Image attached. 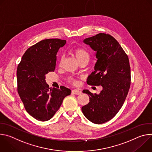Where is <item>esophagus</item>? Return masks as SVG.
<instances>
[{
	"label": "esophagus",
	"instance_id": "esophagus-1",
	"mask_svg": "<svg viewBox=\"0 0 152 152\" xmlns=\"http://www.w3.org/2000/svg\"><path fill=\"white\" fill-rule=\"evenodd\" d=\"M72 94H76V95H79V94H80L82 93V92H81L80 90H76V89L72 90Z\"/></svg>",
	"mask_w": 152,
	"mask_h": 152
}]
</instances>
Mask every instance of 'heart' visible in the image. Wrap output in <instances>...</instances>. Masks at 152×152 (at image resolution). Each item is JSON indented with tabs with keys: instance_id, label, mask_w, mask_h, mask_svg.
<instances>
[{
	"instance_id": "heart-1",
	"label": "heart",
	"mask_w": 152,
	"mask_h": 152,
	"mask_svg": "<svg viewBox=\"0 0 152 152\" xmlns=\"http://www.w3.org/2000/svg\"><path fill=\"white\" fill-rule=\"evenodd\" d=\"M73 55L78 62L84 60H89V54L88 52L82 48H77L73 50ZM69 80L70 82L76 84L77 81L73 77H69Z\"/></svg>"
}]
</instances>
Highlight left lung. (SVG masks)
Masks as SVG:
<instances>
[{"mask_svg":"<svg viewBox=\"0 0 152 152\" xmlns=\"http://www.w3.org/2000/svg\"><path fill=\"white\" fill-rule=\"evenodd\" d=\"M83 42L96 52L94 71L88 76V85L102 86L99 94L83 90L90 102L82 107L85 117L95 124L111 120L120 111L131 85L129 58L118 42L111 35L100 33Z\"/></svg>","mask_w":152,"mask_h":152,"instance_id":"obj_1","label":"left lung"}]
</instances>
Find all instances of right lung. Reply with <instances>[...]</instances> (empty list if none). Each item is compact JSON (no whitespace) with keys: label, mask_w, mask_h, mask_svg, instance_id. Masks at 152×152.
Returning a JSON list of instances; mask_svg holds the SVG:
<instances>
[{"label":"right lung","mask_w":152,"mask_h":152,"mask_svg":"<svg viewBox=\"0 0 152 152\" xmlns=\"http://www.w3.org/2000/svg\"><path fill=\"white\" fill-rule=\"evenodd\" d=\"M66 41L58 38L40 41L24 53L17 70V91L26 111L41 121L55 114L71 90L62 86L50 88L46 75L54 72L56 54Z\"/></svg>","instance_id":"1"}]
</instances>
